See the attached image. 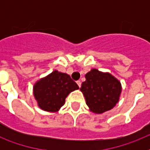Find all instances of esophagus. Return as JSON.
<instances>
[{
    "instance_id": "esophagus-1",
    "label": "esophagus",
    "mask_w": 150,
    "mask_h": 150,
    "mask_svg": "<svg viewBox=\"0 0 150 150\" xmlns=\"http://www.w3.org/2000/svg\"><path fill=\"white\" fill-rule=\"evenodd\" d=\"M77 84L78 86H79V87H81V85H82V82H81V81L80 80H79V81H77Z\"/></svg>"
}]
</instances>
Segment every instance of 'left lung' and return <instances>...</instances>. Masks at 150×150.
Returning a JSON list of instances; mask_svg holds the SVG:
<instances>
[{"instance_id":"1","label":"left lung","mask_w":150,"mask_h":150,"mask_svg":"<svg viewBox=\"0 0 150 150\" xmlns=\"http://www.w3.org/2000/svg\"><path fill=\"white\" fill-rule=\"evenodd\" d=\"M80 90L83 93L89 110L103 114L111 110L119 101L121 84L110 73L92 69L86 75Z\"/></svg>"}]
</instances>
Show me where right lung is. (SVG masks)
I'll list each match as a JSON object with an SVG mask.
<instances>
[{
    "instance_id": "add662e5",
    "label": "right lung",
    "mask_w": 150,
    "mask_h": 150,
    "mask_svg": "<svg viewBox=\"0 0 150 150\" xmlns=\"http://www.w3.org/2000/svg\"><path fill=\"white\" fill-rule=\"evenodd\" d=\"M79 88L70 75L55 70L34 84L33 95L40 108L57 112L64 104L68 94Z\"/></svg>"
}]
</instances>
